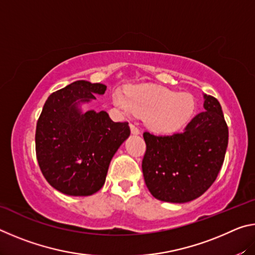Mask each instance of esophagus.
I'll return each mask as SVG.
<instances>
[{
  "mask_svg": "<svg viewBox=\"0 0 255 255\" xmlns=\"http://www.w3.org/2000/svg\"><path fill=\"white\" fill-rule=\"evenodd\" d=\"M130 131H131L132 135H139V133H140L139 129H138L136 126H133L132 124H130Z\"/></svg>",
  "mask_w": 255,
  "mask_h": 255,
  "instance_id": "34e87169",
  "label": "esophagus"
}]
</instances>
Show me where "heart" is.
I'll return each instance as SVG.
<instances>
[{
  "instance_id": "heart-1",
  "label": "heart",
  "mask_w": 255,
  "mask_h": 255,
  "mask_svg": "<svg viewBox=\"0 0 255 255\" xmlns=\"http://www.w3.org/2000/svg\"><path fill=\"white\" fill-rule=\"evenodd\" d=\"M112 100L126 114L144 116L147 127L162 133L179 130L192 117L196 108L192 94L176 93L165 86L154 84L131 86L125 94L118 90Z\"/></svg>"
}]
</instances>
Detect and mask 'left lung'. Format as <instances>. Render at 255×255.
<instances>
[{"label":"left lung","instance_id":"obj_1","mask_svg":"<svg viewBox=\"0 0 255 255\" xmlns=\"http://www.w3.org/2000/svg\"><path fill=\"white\" fill-rule=\"evenodd\" d=\"M204 111L184 131L170 136L144 132L146 153L141 169L156 199L184 204L197 199L214 183L222 169L228 128L217 99L204 94Z\"/></svg>","mask_w":255,"mask_h":255}]
</instances>
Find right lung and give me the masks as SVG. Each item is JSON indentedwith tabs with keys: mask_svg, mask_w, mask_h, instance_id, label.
Instances as JSON below:
<instances>
[{
	"mask_svg": "<svg viewBox=\"0 0 255 255\" xmlns=\"http://www.w3.org/2000/svg\"><path fill=\"white\" fill-rule=\"evenodd\" d=\"M107 86L75 81L51 93L36 129L38 164L51 187L68 196H91L106 182L110 162L130 135L128 123L106 111L83 112L82 105L105 94Z\"/></svg>",
	"mask_w": 255,
	"mask_h": 255,
	"instance_id": "1",
	"label": "right lung"
}]
</instances>
